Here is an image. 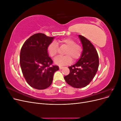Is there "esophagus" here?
<instances>
[{
	"label": "esophagus",
	"instance_id": "obj_1",
	"mask_svg": "<svg viewBox=\"0 0 121 121\" xmlns=\"http://www.w3.org/2000/svg\"><path fill=\"white\" fill-rule=\"evenodd\" d=\"M59 68H60V69H63L64 68V67H63L60 66V67H59Z\"/></svg>",
	"mask_w": 121,
	"mask_h": 121
}]
</instances>
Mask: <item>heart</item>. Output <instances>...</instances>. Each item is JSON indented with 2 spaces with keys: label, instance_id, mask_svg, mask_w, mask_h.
<instances>
[{
  "label": "heart",
  "instance_id": "1",
  "mask_svg": "<svg viewBox=\"0 0 121 121\" xmlns=\"http://www.w3.org/2000/svg\"><path fill=\"white\" fill-rule=\"evenodd\" d=\"M57 44L65 45L67 46L65 52V56H58L54 60L55 64L60 66L69 65L73 60H77L81 56L83 48L81 45L76 44V41L71 38H64L56 42ZM47 52L49 56L53 58L56 56L57 53V45L56 43L52 42L47 47Z\"/></svg>",
  "mask_w": 121,
  "mask_h": 121
}]
</instances>
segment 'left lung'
I'll list each match as a JSON object with an SVG mask.
<instances>
[{"instance_id": "8db88e82", "label": "left lung", "mask_w": 121, "mask_h": 121, "mask_svg": "<svg viewBox=\"0 0 121 121\" xmlns=\"http://www.w3.org/2000/svg\"><path fill=\"white\" fill-rule=\"evenodd\" d=\"M78 37L82 45V56L76 64L69 67L70 72L64 77L69 85L76 88L88 85L95 76L99 66L98 53L94 46L84 36L79 35Z\"/></svg>"}]
</instances>
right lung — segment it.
I'll list each match as a JSON object with an SVG mask.
<instances>
[{
	"mask_svg": "<svg viewBox=\"0 0 121 121\" xmlns=\"http://www.w3.org/2000/svg\"><path fill=\"white\" fill-rule=\"evenodd\" d=\"M54 37L37 33L28 39L22 47L20 62L23 76L29 85L42 90L50 86L54 73L59 69L56 65L51 66L52 60L47 52V47Z\"/></svg>",
	"mask_w": 121,
	"mask_h": 121,
	"instance_id": "add662e5",
	"label": "right lung"
}]
</instances>
